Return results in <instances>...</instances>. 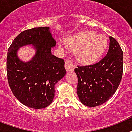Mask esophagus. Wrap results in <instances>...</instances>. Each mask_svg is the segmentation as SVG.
Listing matches in <instances>:
<instances>
[{
  "label": "esophagus",
  "instance_id": "1",
  "mask_svg": "<svg viewBox=\"0 0 132 132\" xmlns=\"http://www.w3.org/2000/svg\"><path fill=\"white\" fill-rule=\"evenodd\" d=\"M65 67L67 71H72L74 69V66L72 63V61L70 60H65Z\"/></svg>",
  "mask_w": 132,
  "mask_h": 132
}]
</instances>
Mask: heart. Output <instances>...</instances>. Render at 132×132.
Masks as SVG:
<instances>
[{
    "instance_id": "obj_1",
    "label": "heart",
    "mask_w": 132,
    "mask_h": 132,
    "mask_svg": "<svg viewBox=\"0 0 132 132\" xmlns=\"http://www.w3.org/2000/svg\"><path fill=\"white\" fill-rule=\"evenodd\" d=\"M64 45L76 51V59L84 65L97 63L105 54L108 40L105 36L93 31H82L64 40Z\"/></svg>"
}]
</instances>
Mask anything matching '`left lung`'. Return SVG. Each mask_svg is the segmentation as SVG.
I'll use <instances>...</instances> for the list:
<instances>
[{"label":"left lung","instance_id":"left-lung-1","mask_svg":"<svg viewBox=\"0 0 132 132\" xmlns=\"http://www.w3.org/2000/svg\"><path fill=\"white\" fill-rule=\"evenodd\" d=\"M110 40L108 54L101 61L74 69L78 77L77 94L87 107H96L108 101L122 79L123 52L114 38L110 36Z\"/></svg>","mask_w":132,"mask_h":132}]
</instances>
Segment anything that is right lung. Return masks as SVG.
<instances>
[{
	"instance_id": "right-lung-1",
	"label": "right lung",
	"mask_w": 132,
	"mask_h": 132,
	"mask_svg": "<svg viewBox=\"0 0 132 132\" xmlns=\"http://www.w3.org/2000/svg\"><path fill=\"white\" fill-rule=\"evenodd\" d=\"M48 27L22 31L11 44L7 56V74L13 94L25 106L34 109L47 107L54 98V86L66 73L63 59L52 54L56 40ZM32 44L37 49L31 61L24 63L17 56L18 48Z\"/></svg>"
}]
</instances>
